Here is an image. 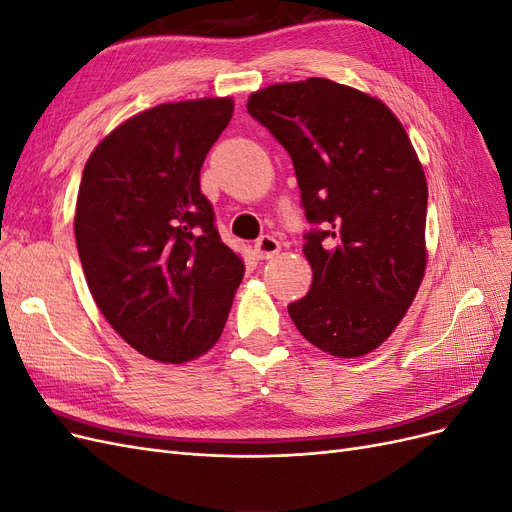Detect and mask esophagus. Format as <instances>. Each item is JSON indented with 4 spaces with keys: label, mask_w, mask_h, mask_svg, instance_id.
Here are the masks:
<instances>
[{
    "label": "esophagus",
    "mask_w": 512,
    "mask_h": 512,
    "mask_svg": "<svg viewBox=\"0 0 512 512\" xmlns=\"http://www.w3.org/2000/svg\"><path fill=\"white\" fill-rule=\"evenodd\" d=\"M280 250H282L280 241L273 239L271 235L260 237V239L256 241V245H254V254H256L258 260H269V258H273L277 252H280Z\"/></svg>",
    "instance_id": "1"
}]
</instances>
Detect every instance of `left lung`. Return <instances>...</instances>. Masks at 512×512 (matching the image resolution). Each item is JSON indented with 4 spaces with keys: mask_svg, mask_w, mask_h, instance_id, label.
Instances as JSON below:
<instances>
[{
    "mask_svg": "<svg viewBox=\"0 0 512 512\" xmlns=\"http://www.w3.org/2000/svg\"><path fill=\"white\" fill-rule=\"evenodd\" d=\"M247 113L288 151L312 224L314 282L288 305L294 327L333 356L371 352L408 312L427 262V181L404 126L329 79L260 89Z\"/></svg>",
    "mask_w": 512,
    "mask_h": 512,
    "instance_id": "obj_1",
    "label": "left lung"
}]
</instances>
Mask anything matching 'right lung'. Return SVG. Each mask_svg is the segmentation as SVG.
Listing matches in <instances>:
<instances>
[{
  "label": "right lung",
  "mask_w": 512,
  "mask_h": 512,
  "mask_svg": "<svg viewBox=\"0 0 512 512\" xmlns=\"http://www.w3.org/2000/svg\"><path fill=\"white\" fill-rule=\"evenodd\" d=\"M232 108L230 98L153 106L108 134L83 170L74 235L91 297L153 361L207 352L243 280L200 192V168Z\"/></svg>",
  "instance_id": "obj_1"
}]
</instances>
